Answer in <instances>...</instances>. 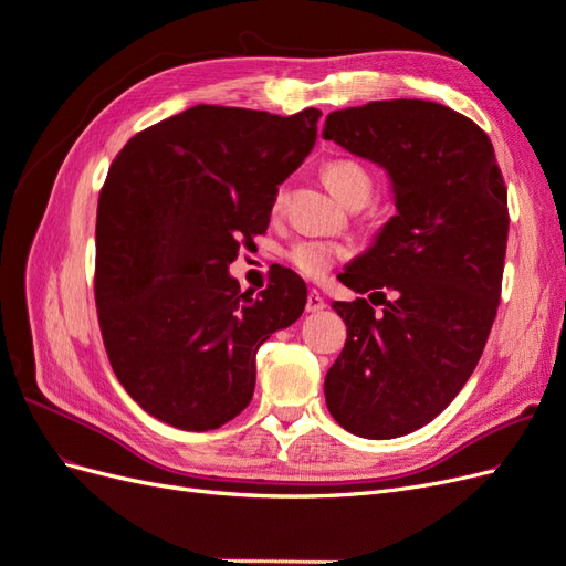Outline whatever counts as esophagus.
<instances>
[{"label":"esophagus","instance_id":"1","mask_svg":"<svg viewBox=\"0 0 566 566\" xmlns=\"http://www.w3.org/2000/svg\"><path fill=\"white\" fill-rule=\"evenodd\" d=\"M321 310H325L323 295L318 293V290H310V295H306V312L316 314V312H321Z\"/></svg>","mask_w":566,"mask_h":566}]
</instances>
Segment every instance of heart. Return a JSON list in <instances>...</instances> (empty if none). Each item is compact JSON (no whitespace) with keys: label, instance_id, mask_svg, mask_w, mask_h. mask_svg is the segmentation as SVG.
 Masks as SVG:
<instances>
[{"label":"heart","instance_id":"heart-1","mask_svg":"<svg viewBox=\"0 0 566 566\" xmlns=\"http://www.w3.org/2000/svg\"><path fill=\"white\" fill-rule=\"evenodd\" d=\"M323 179L333 188V193L345 200L347 205L356 202H368L373 196V175L368 172V167L361 165L358 160L352 158H337L331 160L323 167ZM285 200V193L279 191L276 198H273V210H279ZM349 250L339 243L331 241H316V238H304V241H297L285 250V260L290 262L300 276L318 281L328 273L337 262L347 260Z\"/></svg>","mask_w":566,"mask_h":566}]
</instances>
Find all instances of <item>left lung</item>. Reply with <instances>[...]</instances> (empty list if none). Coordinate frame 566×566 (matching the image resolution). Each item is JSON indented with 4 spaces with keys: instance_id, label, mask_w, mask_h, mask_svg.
<instances>
[{
    "instance_id": "8db88e82",
    "label": "left lung",
    "mask_w": 566,
    "mask_h": 566,
    "mask_svg": "<svg viewBox=\"0 0 566 566\" xmlns=\"http://www.w3.org/2000/svg\"><path fill=\"white\" fill-rule=\"evenodd\" d=\"M323 139L382 165L397 205L375 245L337 276L385 310L375 314L364 297L333 304L347 342L325 375V403L352 434L403 437L455 399L486 347L503 285L507 188L486 132L434 101L335 111Z\"/></svg>"
}]
</instances>
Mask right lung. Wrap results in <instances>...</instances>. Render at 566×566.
<instances>
[{
  "instance_id": "1",
  "label": "right lung",
  "mask_w": 566,
  "mask_h": 566,
  "mask_svg": "<svg viewBox=\"0 0 566 566\" xmlns=\"http://www.w3.org/2000/svg\"><path fill=\"white\" fill-rule=\"evenodd\" d=\"M321 111L193 106L134 134L98 196L94 297L108 361L146 413L217 430L250 403L254 356L293 325L306 285L279 269L252 297L229 276L264 233Z\"/></svg>"
}]
</instances>
